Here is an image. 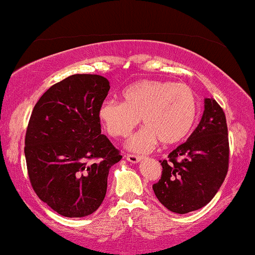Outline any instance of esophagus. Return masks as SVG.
<instances>
[{
  "mask_svg": "<svg viewBox=\"0 0 255 255\" xmlns=\"http://www.w3.org/2000/svg\"><path fill=\"white\" fill-rule=\"evenodd\" d=\"M126 159L128 160V162H130V163H137L140 160V157L139 156H136V154H126Z\"/></svg>",
  "mask_w": 255,
  "mask_h": 255,
  "instance_id": "obj_1",
  "label": "esophagus"
}]
</instances>
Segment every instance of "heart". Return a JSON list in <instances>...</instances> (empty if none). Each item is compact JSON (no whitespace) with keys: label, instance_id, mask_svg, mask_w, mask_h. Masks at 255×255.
Returning a JSON list of instances; mask_svg holds the SVG:
<instances>
[{"label":"heart","instance_id":"b5f03b06","mask_svg":"<svg viewBox=\"0 0 255 255\" xmlns=\"http://www.w3.org/2000/svg\"><path fill=\"white\" fill-rule=\"evenodd\" d=\"M198 98L191 87L174 81L140 80L124 92V103L109 99L99 108V119L114 137H126L139 124L144 129L128 142L130 150L145 152L158 141L175 145L192 130L198 118Z\"/></svg>","mask_w":255,"mask_h":255}]
</instances>
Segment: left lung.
<instances>
[{
  "label": "left lung",
  "instance_id": "1",
  "mask_svg": "<svg viewBox=\"0 0 255 255\" xmlns=\"http://www.w3.org/2000/svg\"><path fill=\"white\" fill-rule=\"evenodd\" d=\"M162 176L154 194L171 212L184 215L207 205L221 188L229 169V136L223 109L205 99L198 127L186 142L159 160Z\"/></svg>",
  "mask_w": 255,
  "mask_h": 255
}]
</instances>
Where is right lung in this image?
I'll use <instances>...</instances> for the list:
<instances>
[{
	"label": "right lung",
	"mask_w": 255,
	"mask_h": 255,
	"mask_svg": "<svg viewBox=\"0 0 255 255\" xmlns=\"http://www.w3.org/2000/svg\"><path fill=\"white\" fill-rule=\"evenodd\" d=\"M108 79L74 74L52 85L32 110L25 158L38 198L64 217H85L103 203L120 150L102 134L99 108Z\"/></svg>",
	"instance_id": "1"
}]
</instances>
